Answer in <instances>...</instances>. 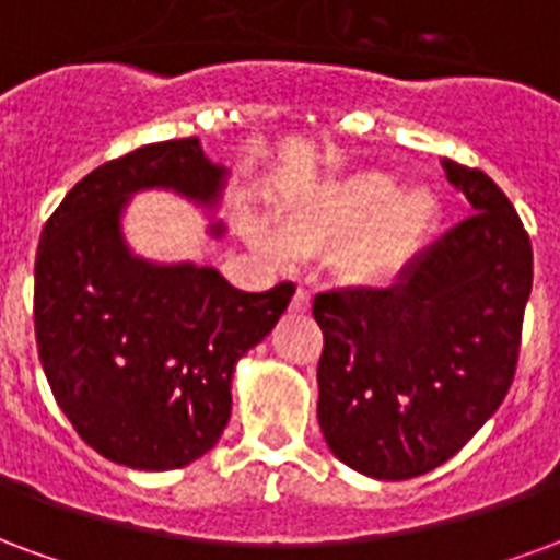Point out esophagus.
Wrapping results in <instances>:
<instances>
[{
    "mask_svg": "<svg viewBox=\"0 0 560 560\" xmlns=\"http://www.w3.org/2000/svg\"><path fill=\"white\" fill-rule=\"evenodd\" d=\"M289 307L295 310V313H307V310H310V292H307V289H301V285H298V292L292 295V304H289Z\"/></svg>",
    "mask_w": 560,
    "mask_h": 560,
    "instance_id": "esophagus-1",
    "label": "esophagus"
}]
</instances>
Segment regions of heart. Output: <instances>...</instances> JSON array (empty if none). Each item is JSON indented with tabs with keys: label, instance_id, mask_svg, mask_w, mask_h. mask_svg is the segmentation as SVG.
<instances>
[{
	"label": "heart",
	"instance_id": "heart-1",
	"mask_svg": "<svg viewBox=\"0 0 560 560\" xmlns=\"http://www.w3.org/2000/svg\"><path fill=\"white\" fill-rule=\"evenodd\" d=\"M394 175L361 170L310 187L289 202L277 223L271 253L325 256L337 252L340 275L364 289H385L409 271L439 223V196L430 187H399Z\"/></svg>",
	"mask_w": 560,
	"mask_h": 560
}]
</instances>
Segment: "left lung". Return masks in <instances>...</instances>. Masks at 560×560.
<instances>
[{
  "label": "left lung",
  "instance_id": "8db88e82",
  "mask_svg": "<svg viewBox=\"0 0 560 560\" xmlns=\"http://www.w3.org/2000/svg\"><path fill=\"white\" fill-rule=\"evenodd\" d=\"M475 214L390 289L322 292L319 427L334 456L378 480L447 463L508 397L534 253L516 208L480 170L442 161Z\"/></svg>",
  "mask_w": 560,
  "mask_h": 560
}]
</instances>
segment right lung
Masks as SVG:
<instances>
[{
  "mask_svg": "<svg viewBox=\"0 0 560 560\" xmlns=\"http://www.w3.org/2000/svg\"><path fill=\"white\" fill-rule=\"evenodd\" d=\"M223 170L196 137L101 163L68 190L35 253V340L52 397L89 447L118 465L170 471L223 435L232 370L289 307L292 283L241 292L214 268L133 259L125 199L173 187L211 202Z\"/></svg>",
  "mask_w": 560,
  "mask_h": 560,
  "instance_id": "obj_1",
  "label": "right lung"
}]
</instances>
